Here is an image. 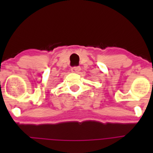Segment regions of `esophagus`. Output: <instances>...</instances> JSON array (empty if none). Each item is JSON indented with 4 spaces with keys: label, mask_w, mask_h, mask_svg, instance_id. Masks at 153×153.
I'll return each mask as SVG.
<instances>
[{
    "label": "esophagus",
    "mask_w": 153,
    "mask_h": 153,
    "mask_svg": "<svg viewBox=\"0 0 153 153\" xmlns=\"http://www.w3.org/2000/svg\"><path fill=\"white\" fill-rule=\"evenodd\" d=\"M71 71L73 73H76V74H77L80 71V67H74L71 68Z\"/></svg>",
    "instance_id": "1"
}]
</instances>
